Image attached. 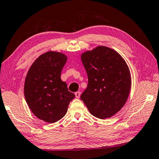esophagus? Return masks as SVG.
Wrapping results in <instances>:
<instances>
[{
	"label": "esophagus",
	"mask_w": 159,
	"mask_h": 159,
	"mask_svg": "<svg viewBox=\"0 0 159 159\" xmlns=\"http://www.w3.org/2000/svg\"><path fill=\"white\" fill-rule=\"evenodd\" d=\"M75 95L77 98H79L80 97V91H77V92L75 93Z\"/></svg>",
	"instance_id": "1"
}]
</instances>
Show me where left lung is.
<instances>
[{
    "instance_id": "1",
    "label": "left lung",
    "mask_w": 159,
    "mask_h": 159,
    "mask_svg": "<svg viewBox=\"0 0 159 159\" xmlns=\"http://www.w3.org/2000/svg\"><path fill=\"white\" fill-rule=\"evenodd\" d=\"M81 60L88 75V86L81 100L96 117H112L129 98L131 87L129 66L118 52L105 46L82 53Z\"/></svg>"
}]
</instances>
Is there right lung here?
Listing matches in <instances>:
<instances>
[{"instance_id":"add662e5","label":"right lung","mask_w":159,"mask_h":159,"mask_svg":"<svg viewBox=\"0 0 159 159\" xmlns=\"http://www.w3.org/2000/svg\"><path fill=\"white\" fill-rule=\"evenodd\" d=\"M67 58L61 52L44 53L33 63L25 79L24 96L29 107L36 117L47 123L62 119L75 96L61 79Z\"/></svg>"}]
</instances>
